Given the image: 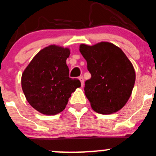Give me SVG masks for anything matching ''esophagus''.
<instances>
[{"mask_svg":"<svg viewBox=\"0 0 156 156\" xmlns=\"http://www.w3.org/2000/svg\"><path fill=\"white\" fill-rule=\"evenodd\" d=\"M79 80H80V82H81V85L82 86H83V85H84V79H83V76H80V77H79Z\"/></svg>","mask_w":156,"mask_h":156,"instance_id":"obj_1","label":"esophagus"}]
</instances>
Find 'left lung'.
Listing matches in <instances>:
<instances>
[{
    "label": "left lung",
    "instance_id": "obj_1",
    "mask_svg": "<svg viewBox=\"0 0 156 156\" xmlns=\"http://www.w3.org/2000/svg\"><path fill=\"white\" fill-rule=\"evenodd\" d=\"M80 51L87 62L91 78L85 82V95L92 109L101 115L122 108L135 83L133 67L125 54L112 43L81 44Z\"/></svg>",
    "mask_w": 156,
    "mask_h": 156
}]
</instances>
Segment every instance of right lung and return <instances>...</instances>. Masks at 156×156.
<instances>
[{
  "label": "right lung",
  "instance_id": "obj_1",
  "mask_svg": "<svg viewBox=\"0 0 156 156\" xmlns=\"http://www.w3.org/2000/svg\"><path fill=\"white\" fill-rule=\"evenodd\" d=\"M70 50L50 45L40 51L23 71L22 89L26 100L40 113L55 115L64 110L72 92L80 87L69 76L66 60Z\"/></svg>",
  "mask_w": 156,
  "mask_h": 156
}]
</instances>
